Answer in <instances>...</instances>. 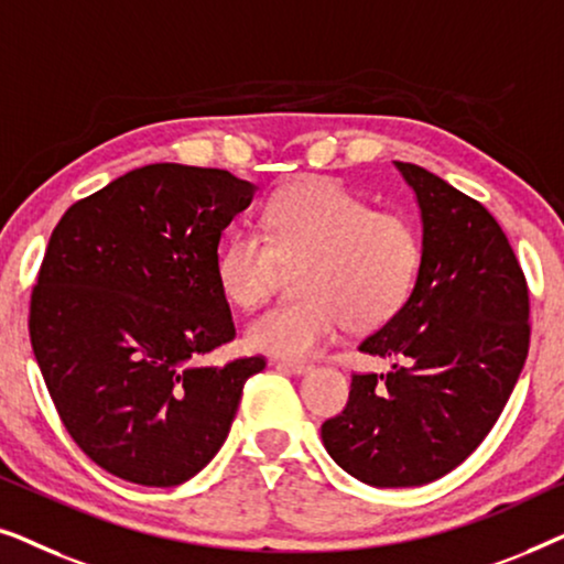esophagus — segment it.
<instances>
[{
	"instance_id": "obj_1",
	"label": "esophagus",
	"mask_w": 564,
	"mask_h": 564,
	"mask_svg": "<svg viewBox=\"0 0 564 564\" xmlns=\"http://www.w3.org/2000/svg\"><path fill=\"white\" fill-rule=\"evenodd\" d=\"M276 367L288 369V372H292V375H305L313 369V365H307V361H297V359H282V361H276Z\"/></svg>"
}]
</instances>
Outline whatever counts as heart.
<instances>
[{"label": "heart", "instance_id": "b5f03b06", "mask_svg": "<svg viewBox=\"0 0 564 564\" xmlns=\"http://www.w3.org/2000/svg\"><path fill=\"white\" fill-rule=\"evenodd\" d=\"M297 300L280 303L246 326L251 351L307 357L346 323L372 330L403 311L423 264V243L403 215L336 180L311 176L276 192L264 207V236L236 234L215 257V280L243 311L272 295L282 267H297Z\"/></svg>", "mask_w": 564, "mask_h": 564}]
</instances>
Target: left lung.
I'll return each instance as SVG.
<instances>
[{
	"mask_svg": "<svg viewBox=\"0 0 564 564\" xmlns=\"http://www.w3.org/2000/svg\"><path fill=\"white\" fill-rule=\"evenodd\" d=\"M392 164L421 210V274L403 311L359 344L395 365L354 375L349 403L321 438L357 480L413 488L462 465L498 421L529 354V290L477 199L426 169Z\"/></svg>",
	"mask_w": 564,
	"mask_h": 564,
	"instance_id": "8db88e82",
	"label": "left lung"
}]
</instances>
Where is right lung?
<instances>
[{
    "mask_svg": "<svg viewBox=\"0 0 564 564\" xmlns=\"http://www.w3.org/2000/svg\"><path fill=\"white\" fill-rule=\"evenodd\" d=\"M257 187L149 164L68 207L30 300V344L64 426L115 477L172 488L226 442L261 357L205 367L236 336L215 280L223 230Z\"/></svg>",
    "mask_w": 564,
    "mask_h": 564,
    "instance_id": "1",
    "label": "right lung"
}]
</instances>
